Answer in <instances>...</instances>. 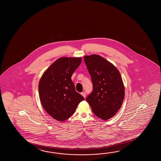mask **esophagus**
<instances>
[{"mask_svg": "<svg viewBox=\"0 0 161 161\" xmlns=\"http://www.w3.org/2000/svg\"><path fill=\"white\" fill-rule=\"evenodd\" d=\"M81 95L84 97H86V92H82L81 93Z\"/></svg>", "mask_w": 161, "mask_h": 161, "instance_id": "esophagus-1", "label": "esophagus"}]
</instances>
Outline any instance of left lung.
<instances>
[{
    "label": "left lung",
    "mask_w": 161,
    "mask_h": 161,
    "mask_svg": "<svg viewBox=\"0 0 161 161\" xmlns=\"http://www.w3.org/2000/svg\"><path fill=\"white\" fill-rule=\"evenodd\" d=\"M84 59L93 85L92 92L86 100L99 118L111 119L124 101L125 87L121 74L113 64L100 55H85Z\"/></svg>",
    "instance_id": "8db88e82"
}]
</instances>
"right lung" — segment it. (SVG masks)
<instances>
[{
	"label": "right lung",
	"mask_w": 161,
	"mask_h": 161,
	"mask_svg": "<svg viewBox=\"0 0 161 161\" xmlns=\"http://www.w3.org/2000/svg\"><path fill=\"white\" fill-rule=\"evenodd\" d=\"M81 57H61L42 74L39 84L42 107L53 119L64 121L74 114L84 100L72 81L71 76L81 63Z\"/></svg>",
	"instance_id": "1"
}]
</instances>
